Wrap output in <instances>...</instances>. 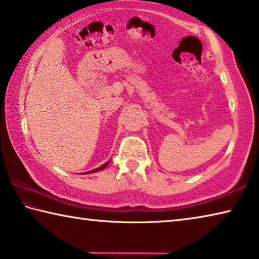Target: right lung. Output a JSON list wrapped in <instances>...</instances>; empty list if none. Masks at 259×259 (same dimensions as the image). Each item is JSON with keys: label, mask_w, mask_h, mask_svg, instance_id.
<instances>
[{"label": "right lung", "mask_w": 259, "mask_h": 259, "mask_svg": "<svg viewBox=\"0 0 259 259\" xmlns=\"http://www.w3.org/2000/svg\"><path fill=\"white\" fill-rule=\"evenodd\" d=\"M109 162H111V160H108L107 162H105V163L103 165H100L99 168H96L94 170H90V171H87V172H83V175H89V174H94V172H97V171H102V170H104L106 166L109 164Z\"/></svg>", "instance_id": "obj_1"}]
</instances>
